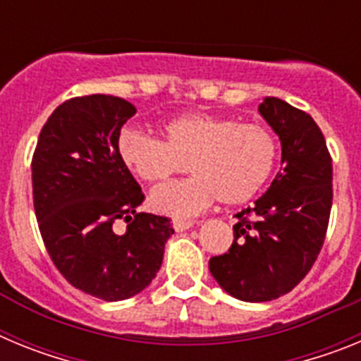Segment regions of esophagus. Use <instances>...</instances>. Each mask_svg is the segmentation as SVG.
Listing matches in <instances>:
<instances>
[{
	"label": "esophagus",
	"instance_id": "34e87169",
	"mask_svg": "<svg viewBox=\"0 0 361 361\" xmlns=\"http://www.w3.org/2000/svg\"><path fill=\"white\" fill-rule=\"evenodd\" d=\"M193 226H195V222H193V220H173V228L177 233L188 231V229L193 228Z\"/></svg>",
	"mask_w": 361,
	"mask_h": 361
}]
</instances>
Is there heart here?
<instances>
[{
    "label": "heart",
    "instance_id": "obj_1",
    "mask_svg": "<svg viewBox=\"0 0 361 361\" xmlns=\"http://www.w3.org/2000/svg\"><path fill=\"white\" fill-rule=\"evenodd\" d=\"M166 141L124 128L117 155L133 175L155 183L188 168L195 177L153 188L149 206L164 215L186 219L216 199L237 206L266 186L276 164V141L258 124L193 114L166 124Z\"/></svg>",
    "mask_w": 361,
    "mask_h": 361
}]
</instances>
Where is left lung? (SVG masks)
Listing matches in <instances>:
<instances>
[{
  "mask_svg": "<svg viewBox=\"0 0 361 361\" xmlns=\"http://www.w3.org/2000/svg\"><path fill=\"white\" fill-rule=\"evenodd\" d=\"M258 111L282 146V171L253 208L237 213L228 253L209 271L233 298L269 302L304 279L324 245L333 206V162L311 116L276 97Z\"/></svg>",
  "mask_w": 361,
  "mask_h": 361,
  "instance_id": "left-lung-1",
  "label": "left lung"
}]
</instances>
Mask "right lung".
I'll list each match as a JSON object with an SVG mask.
<instances>
[{"label": "right lung", "mask_w": 361, "mask_h": 361, "mask_svg": "<svg viewBox=\"0 0 361 361\" xmlns=\"http://www.w3.org/2000/svg\"><path fill=\"white\" fill-rule=\"evenodd\" d=\"M137 108L104 94L65 101L39 133L32 190L52 262L73 288L117 302L141 293L161 269L170 219L137 213L141 186L117 155V137ZM124 219L127 229L111 228Z\"/></svg>", "instance_id": "right-lung-1"}]
</instances>
